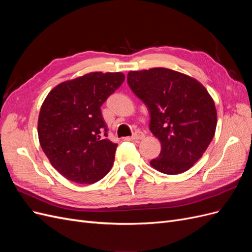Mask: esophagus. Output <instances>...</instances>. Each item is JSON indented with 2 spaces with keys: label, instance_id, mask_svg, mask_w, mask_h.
<instances>
[{
  "label": "esophagus",
  "instance_id": "esophagus-1",
  "mask_svg": "<svg viewBox=\"0 0 252 252\" xmlns=\"http://www.w3.org/2000/svg\"><path fill=\"white\" fill-rule=\"evenodd\" d=\"M144 138H145V134L142 131H135L131 135V140H134V141H140V140H143Z\"/></svg>",
  "mask_w": 252,
  "mask_h": 252
}]
</instances>
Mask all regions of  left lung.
Listing matches in <instances>:
<instances>
[{"label":"left lung","instance_id":"left-lung-1","mask_svg":"<svg viewBox=\"0 0 252 252\" xmlns=\"http://www.w3.org/2000/svg\"><path fill=\"white\" fill-rule=\"evenodd\" d=\"M129 87L148 107L150 131L161 142L151 167L165 174L187 171L202 158L217 128L215 102L202 84L168 68L129 71Z\"/></svg>","mask_w":252,"mask_h":252}]
</instances>
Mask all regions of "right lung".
<instances>
[{"mask_svg": "<svg viewBox=\"0 0 252 252\" xmlns=\"http://www.w3.org/2000/svg\"><path fill=\"white\" fill-rule=\"evenodd\" d=\"M125 80L122 72H89L51 89L37 121L44 154L64 178L93 184L109 172L118 144L107 140L101 106Z\"/></svg>", "mask_w": 252, "mask_h": 252, "instance_id": "obj_1", "label": "right lung"}]
</instances>
